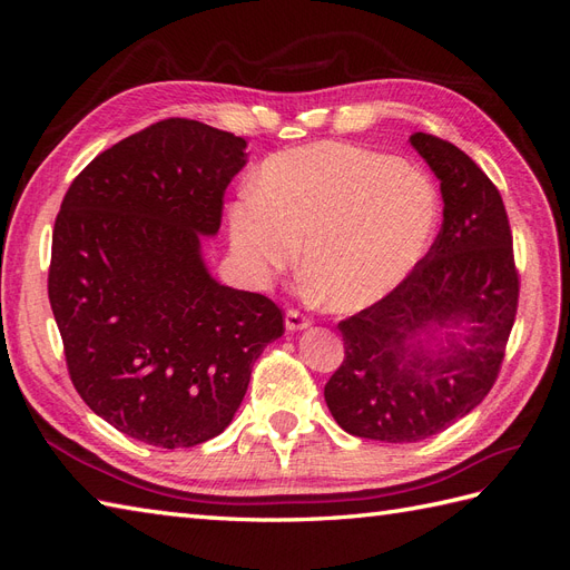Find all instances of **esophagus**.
<instances>
[{"mask_svg": "<svg viewBox=\"0 0 570 570\" xmlns=\"http://www.w3.org/2000/svg\"><path fill=\"white\" fill-rule=\"evenodd\" d=\"M312 325V318H308L306 314H302V312H297V308H287V314H285V327L287 331H304V327H308Z\"/></svg>", "mask_w": 570, "mask_h": 570, "instance_id": "34e87169", "label": "esophagus"}]
</instances>
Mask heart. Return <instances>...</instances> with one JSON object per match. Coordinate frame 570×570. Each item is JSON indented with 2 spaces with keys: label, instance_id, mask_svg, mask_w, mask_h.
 Masks as SVG:
<instances>
[{
  "label": "heart",
  "instance_id": "1",
  "mask_svg": "<svg viewBox=\"0 0 570 570\" xmlns=\"http://www.w3.org/2000/svg\"><path fill=\"white\" fill-rule=\"evenodd\" d=\"M438 193L390 154L318 142L273 154L228 212L230 245L254 275L295 262L325 306L356 312L416 268L438 223Z\"/></svg>",
  "mask_w": 570,
  "mask_h": 570
}]
</instances>
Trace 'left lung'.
<instances>
[{
    "label": "left lung",
    "mask_w": 570,
    "mask_h": 570,
    "mask_svg": "<svg viewBox=\"0 0 570 570\" xmlns=\"http://www.w3.org/2000/svg\"><path fill=\"white\" fill-rule=\"evenodd\" d=\"M411 145L440 180L442 228L400 287L337 323L344 358L325 383L342 430L392 444L433 438L485 400L521 289L494 183L435 135L413 132Z\"/></svg>",
    "instance_id": "8db88e82"
}]
</instances>
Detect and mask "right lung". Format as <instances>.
<instances>
[{
    "instance_id": "1",
    "label": "right lung",
    "mask_w": 570,
    "mask_h": 570,
    "mask_svg": "<svg viewBox=\"0 0 570 570\" xmlns=\"http://www.w3.org/2000/svg\"><path fill=\"white\" fill-rule=\"evenodd\" d=\"M245 147L166 118L101 151L61 202L47 289L68 375L132 440L178 450L220 435L285 333L268 297L216 283L202 262Z\"/></svg>"
}]
</instances>
